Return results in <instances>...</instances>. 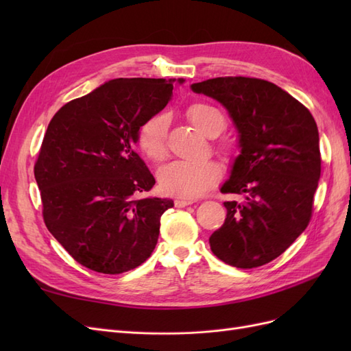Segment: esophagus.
<instances>
[{
  "label": "esophagus",
  "mask_w": 351,
  "mask_h": 351,
  "mask_svg": "<svg viewBox=\"0 0 351 351\" xmlns=\"http://www.w3.org/2000/svg\"><path fill=\"white\" fill-rule=\"evenodd\" d=\"M176 206L177 208H184V206H189V205H193L195 204V200H192V199H183V197H178V199H176Z\"/></svg>",
  "instance_id": "34e87169"
}]
</instances>
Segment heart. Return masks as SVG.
<instances>
[{"label":"heart","instance_id":"heart-1","mask_svg":"<svg viewBox=\"0 0 351 351\" xmlns=\"http://www.w3.org/2000/svg\"><path fill=\"white\" fill-rule=\"evenodd\" d=\"M187 119L206 137H217L226 129V117L208 104H193L187 108ZM168 117L156 114L146 120L137 133L141 152L154 162L168 154ZM221 178L219 167L212 161H174L159 169L158 182L165 193L195 199L214 187Z\"/></svg>","mask_w":351,"mask_h":351}]
</instances>
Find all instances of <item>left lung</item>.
Here are the masks:
<instances>
[{
  "instance_id": "8db88e82",
  "label": "left lung",
  "mask_w": 351,
  "mask_h": 351,
  "mask_svg": "<svg viewBox=\"0 0 351 351\" xmlns=\"http://www.w3.org/2000/svg\"><path fill=\"white\" fill-rule=\"evenodd\" d=\"M192 90L218 101L239 133L240 154L222 193L227 218L209 237L231 267L250 269L278 258L306 230L321 177L319 133L311 111L277 84L253 77H215Z\"/></svg>"
}]
</instances>
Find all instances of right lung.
Listing matches in <instances>:
<instances>
[{
	"label": "right lung",
	"mask_w": 351,
	"mask_h": 351,
	"mask_svg": "<svg viewBox=\"0 0 351 351\" xmlns=\"http://www.w3.org/2000/svg\"><path fill=\"white\" fill-rule=\"evenodd\" d=\"M176 79H114L52 117L35 178L44 221L71 258L123 274L154 252L171 199L141 196L155 178L136 154L142 124L165 108ZM183 83V79H178Z\"/></svg>",
	"instance_id": "add662e5"
}]
</instances>
